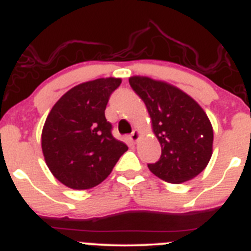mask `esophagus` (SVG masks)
Segmentation results:
<instances>
[{
    "label": "esophagus",
    "mask_w": 251,
    "mask_h": 251,
    "mask_svg": "<svg viewBox=\"0 0 251 251\" xmlns=\"http://www.w3.org/2000/svg\"><path fill=\"white\" fill-rule=\"evenodd\" d=\"M140 136H141L140 131H138V130H133V131H132V133H131V135L128 136V138H130L131 142H132V143H136V142H137L138 140H140Z\"/></svg>",
    "instance_id": "esophagus-1"
}]
</instances>
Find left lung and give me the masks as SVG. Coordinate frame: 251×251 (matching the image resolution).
<instances>
[{"mask_svg": "<svg viewBox=\"0 0 251 251\" xmlns=\"http://www.w3.org/2000/svg\"><path fill=\"white\" fill-rule=\"evenodd\" d=\"M145 101L162 155L151 172L164 181L181 184L198 176L210 162L213 128L200 104L177 87L146 76L128 78Z\"/></svg>", "mask_w": 251, "mask_h": 251, "instance_id": "8db88e82", "label": "left lung"}]
</instances>
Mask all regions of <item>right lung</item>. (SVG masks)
Listing matches in <instances>:
<instances>
[{"label":"right lung","instance_id":"add662e5","mask_svg":"<svg viewBox=\"0 0 251 251\" xmlns=\"http://www.w3.org/2000/svg\"><path fill=\"white\" fill-rule=\"evenodd\" d=\"M121 78L84 82L61 97L49 113L41 132V150L53 176L75 190L97 186L109 176L127 151L111 135L105 119L110 94Z\"/></svg>","mask_w":251,"mask_h":251}]
</instances>
